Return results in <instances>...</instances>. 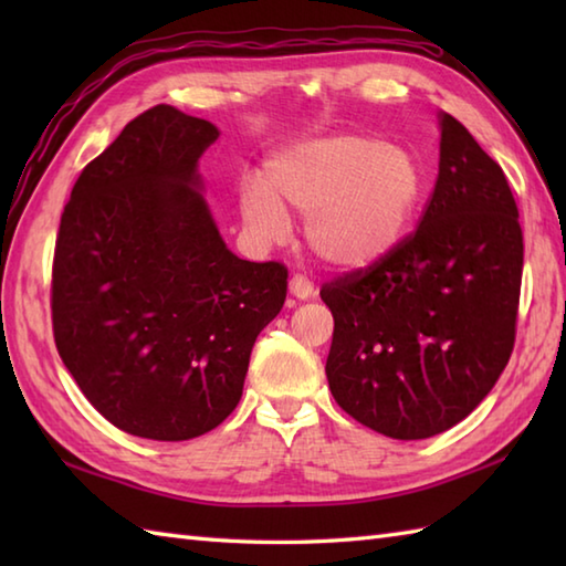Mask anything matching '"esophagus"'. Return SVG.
<instances>
[{
  "instance_id": "34e87169",
  "label": "esophagus",
  "mask_w": 566,
  "mask_h": 566,
  "mask_svg": "<svg viewBox=\"0 0 566 566\" xmlns=\"http://www.w3.org/2000/svg\"><path fill=\"white\" fill-rule=\"evenodd\" d=\"M290 292L296 296V298H311L316 294L314 290V282L308 280V276L304 274H294L290 280Z\"/></svg>"
}]
</instances>
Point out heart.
<instances>
[{"instance_id":"1","label":"heart","mask_w":566,"mask_h":566,"mask_svg":"<svg viewBox=\"0 0 566 566\" xmlns=\"http://www.w3.org/2000/svg\"><path fill=\"white\" fill-rule=\"evenodd\" d=\"M423 195L426 175L411 150L367 136H331L272 155L260 182L240 185L238 207L264 243L282 240L286 213H296L323 262L365 270L411 231Z\"/></svg>"}]
</instances>
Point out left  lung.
<instances>
[{"label": "left lung", "mask_w": 566, "mask_h": 566, "mask_svg": "<svg viewBox=\"0 0 566 566\" xmlns=\"http://www.w3.org/2000/svg\"><path fill=\"white\" fill-rule=\"evenodd\" d=\"M523 231L509 179L454 116H440V170L418 228L377 264L321 286L326 363L347 416L423 440L494 389L515 343Z\"/></svg>", "instance_id": "obj_1"}]
</instances>
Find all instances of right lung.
Instances as JSON below:
<instances>
[{
	"instance_id": "right-lung-1",
	"label": "right lung",
	"mask_w": 566,
	"mask_h": 566,
	"mask_svg": "<svg viewBox=\"0 0 566 566\" xmlns=\"http://www.w3.org/2000/svg\"><path fill=\"white\" fill-rule=\"evenodd\" d=\"M216 138L203 118L153 106L87 163L60 216L55 347L87 401L138 438L221 426L286 298L284 264L235 258L197 189Z\"/></svg>"
}]
</instances>
